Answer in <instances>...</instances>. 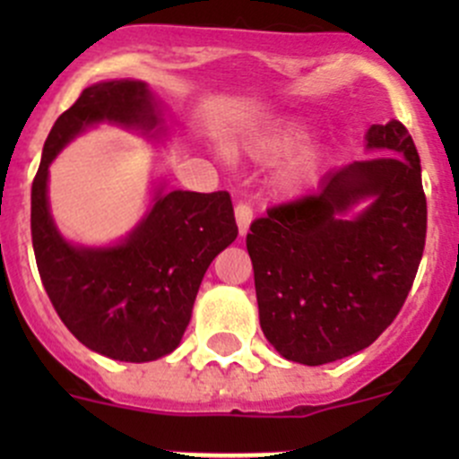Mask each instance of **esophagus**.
<instances>
[{
	"mask_svg": "<svg viewBox=\"0 0 459 459\" xmlns=\"http://www.w3.org/2000/svg\"><path fill=\"white\" fill-rule=\"evenodd\" d=\"M235 220H238L239 235H247L248 226H251V221H253V208L248 206V204L239 202L238 206H235Z\"/></svg>",
	"mask_w": 459,
	"mask_h": 459,
	"instance_id": "34e87169",
	"label": "esophagus"
}]
</instances>
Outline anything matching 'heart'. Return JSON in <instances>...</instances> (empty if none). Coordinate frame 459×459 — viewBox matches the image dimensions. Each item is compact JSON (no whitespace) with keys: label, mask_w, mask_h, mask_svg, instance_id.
<instances>
[{"label":"heart","mask_w":459,"mask_h":459,"mask_svg":"<svg viewBox=\"0 0 459 459\" xmlns=\"http://www.w3.org/2000/svg\"><path fill=\"white\" fill-rule=\"evenodd\" d=\"M311 137V124L304 122V119H290V122H281L277 126L268 128V131L259 133L248 142V151L255 157L262 160H275V157H284L295 152L298 148H302V143ZM319 166V152L316 151H304L302 155L295 157V161H290L286 166V170L281 173L280 184L286 191H299L307 184H311V179L316 178Z\"/></svg>","instance_id":"heart-1"}]
</instances>
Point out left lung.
<instances>
[{
    "label": "left lung",
    "mask_w": 459,
    "mask_h": 459,
    "mask_svg": "<svg viewBox=\"0 0 459 459\" xmlns=\"http://www.w3.org/2000/svg\"><path fill=\"white\" fill-rule=\"evenodd\" d=\"M367 148L377 157L331 170L247 235L259 326L290 362L319 367L371 346L413 286L427 239L418 148L397 119L373 124Z\"/></svg>",
    "instance_id": "obj_1"
}]
</instances>
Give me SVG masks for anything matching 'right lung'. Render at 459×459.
<instances>
[{"mask_svg": "<svg viewBox=\"0 0 459 459\" xmlns=\"http://www.w3.org/2000/svg\"><path fill=\"white\" fill-rule=\"evenodd\" d=\"M164 135L160 101L146 82L113 80L84 88L57 117L30 193V233L41 284L68 331L95 353L152 362L173 353L191 322L211 262L238 238L226 191L160 186L140 224L113 247L64 239L48 206V166L64 146L97 124Z\"/></svg>", "mask_w": 459, "mask_h": 459, "instance_id": "right-lung-1", "label": "right lung"}]
</instances>
